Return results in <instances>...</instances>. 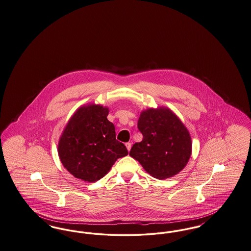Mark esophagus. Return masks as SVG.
<instances>
[{"label": "esophagus", "mask_w": 251, "mask_h": 251, "mask_svg": "<svg viewBox=\"0 0 251 251\" xmlns=\"http://www.w3.org/2000/svg\"><path fill=\"white\" fill-rule=\"evenodd\" d=\"M131 145H132V143H131V142H126V149H127V150H128V151H130Z\"/></svg>", "instance_id": "obj_1"}]
</instances>
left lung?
Masks as SVG:
<instances>
[{"mask_svg":"<svg viewBox=\"0 0 251 251\" xmlns=\"http://www.w3.org/2000/svg\"><path fill=\"white\" fill-rule=\"evenodd\" d=\"M142 141L131 148V157L154 178L162 180L180 173L188 162L192 142L185 125L168 108L143 110L138 121Z\"/></svg>","mask_w":251,"mask_h":251,"instance_id":"obj_1","label":"left lung"}]
</instances>
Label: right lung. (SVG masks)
I'll use <instances>...</instances> for the list:
<instances>
[{
    "mask_svg": "<svg viewBox=\"0 0 251 251\" xmlns=\"http://www.w3.org/2000/svg\"><path fill=\"white\" fill-rule=\"evenodd\" d=\"M108 114V108L89 104L76 109L68 121L58 143V154L74 177L98 181L118 158L128 154L125 144L116 140Z\"/></svg>",
    "mask_w": 251,
    "mask_h": 251,
    "instance_id": "right-lung-1",
    "label": "right lung"
}]
</instances>
